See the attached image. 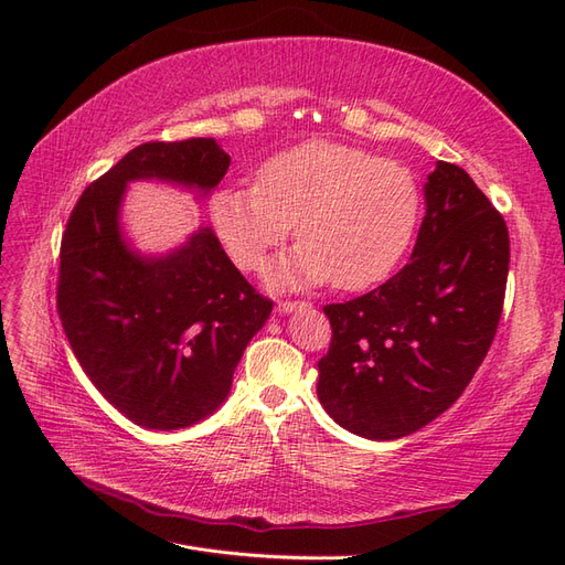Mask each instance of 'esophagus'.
<instances>
[{
    "mask_svg": "<svg viewBox=\"0 0 565 565\" xmlns=\"http://www.w3.org/2000/svg\"><path fill=\"white\" fill-rule=\"evenodd\" d=\"M309 301H278V306H276V311L278 313H292V311H297V309H309Z\"/></svg>",
    "mask_w": 565,
    "mask_h": 565,
    "instance_id": "34e87169",
    "label": "esophagus"
}]
</instances>
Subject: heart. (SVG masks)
I'll return each instance as SVG.
<instances>
[{
    "label": "heart",
    "instance_id": "1",
    "mask_svg": "<svg viewBox=\"0 0 565 565\" xmlns=\"http://www.w3.org/2000/svg\"><path fill=\"white\" fill-rule=\"evenodd\" d=\"M422 193L398 160L337 141H309L270 156L256 185L218 188L212 226L243 270H259L297 224L299 245L270 270L278 287L332 280L365 289L398 266L419 221Z\"/></svg>",
    "mask_w": 565,
    "mask_h": 565
}]
</instances>
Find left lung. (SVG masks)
<instances>
[{"label": "left lung", "instance_id": "8db88e82", "mask_svg": "<svg viewBox=\"0 0 565 565\" xmlns=\"http://www.w3.org/2000/svg\"><path fill=\"white\" fill-rule=\"evenodd\" d=\"M409 262L372 292L328 303L318 361L328 415L372 440L419 431L461 396L498 332L509 231L465 169L436 162Z\"/></svg>", "mask_w": 565, "mask_h": 565}]
</instances>
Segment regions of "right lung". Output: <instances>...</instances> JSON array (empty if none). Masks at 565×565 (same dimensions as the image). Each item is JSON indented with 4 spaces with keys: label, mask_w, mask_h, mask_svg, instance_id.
Here are the masks:
<instances>
[{
    "label": "right lung",
    "mask_w": 565,
    "mask_h": 565,
    "mask_svg": "<svg viewBox=\"0 0 565 565\" xmlns=\"http://www.w3.org/2000/svg\"><path fill=\"white\" fill-rule=\"evenodd\" d=\"M228 164L214 139L141 143L84 188L67 218L56 292L65 337L106 401L146 429H183L226 401L273 301L233 266L212 228L158 259L134 252L119 204L136 179L210 193Z\"/></svg>",
    "instance_id": "add662e5"
}]
</instances>
